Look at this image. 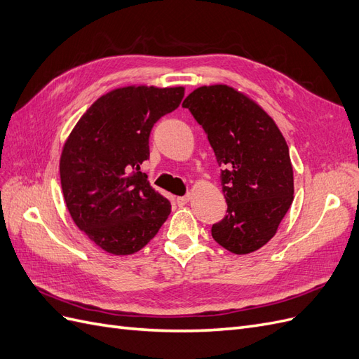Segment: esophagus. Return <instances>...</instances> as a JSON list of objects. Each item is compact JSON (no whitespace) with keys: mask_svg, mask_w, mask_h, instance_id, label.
<instances>
[{"mask_svg":"<svg viewBox=\"0 0 359 359\" xmlns=\"http://www.w3.org/2000/svg\"><path fill=\"white\" fill-rule=\"evenodd\" d=\"M190 194H186V196H181V198H177V203H178V206H184V205H187L189 203V201H190Z\"/></svg>","mask_w":359,"mask_h":359,"instance_id":"esophagus-1","label":"esophagus"}]
</instances>
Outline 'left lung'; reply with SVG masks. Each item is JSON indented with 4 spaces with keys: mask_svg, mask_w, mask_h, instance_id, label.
<instances>
[{
    "mask_svg": "<svg viewBox=\"0 0 359 359\" xmlns=\"http://www.w3.org/2000/svg\"><path fill=\"white\" fill-rule=\"evenodd\" d=\"M202 126L222 169L227 202L211 235L235 255L264 247L293 201V169L286 140L255 100L227 85L199 86L182 103Z\"/></svg>",
    "mask_w": 359,
    "mask_h": 359,
    "instance_id": "1",
    "label": "left lung"
}]
</instances>
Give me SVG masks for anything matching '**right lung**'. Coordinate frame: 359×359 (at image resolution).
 <instances>
[{"mask_svg":"<svg viewBox=\"0 0 359 359\" xmlns=\"http://www.w3.org/2000/svg\"><path fill=\"white\" fill-rule=\"evenodd\" d=\"M182 97V86L116 88L88 107L62 147L60 178L67 210L107 253L139 252L170 214V202L139 169L149 158L151 128Z\"/></svg>","mask_w":359,"mask_h":359,"instance_id":"obj_1","label":"right lung"}]
</instances>
